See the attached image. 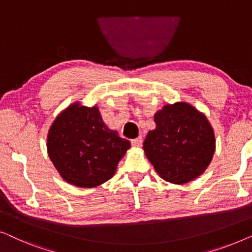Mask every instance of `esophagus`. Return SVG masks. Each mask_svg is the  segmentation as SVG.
<instances>
[{
	"label": "esophagus",
	"instance_id": "esophagus-1",
	"mask_svg": "<svg viewBox=\"0 0 252 252\" xmlns=\"http://www.w3.org/2000/svg\"><path fill=\"white\" fill-rule=\"evenodd\" d=\"M131 145L134 147H139L141 145V137H138V138H134V139L131 140Z\"/></svg>",
	"mask_w": 252,
	"mask_h": 252
}]
</instances>
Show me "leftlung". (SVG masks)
Segmentation results:
<instances>
[{
    "mask_svg": "<svg viewBox=\"0 0 252 252\" xmlns=\"http://www.w3.org/2000/svg\"><path fill=\"white\" fill-rule=\"evenodd\" d=\"M157 129L144 141L146 157L163 179L185 184L207 169L215 152L207 118L186 102H176L154 116Z\"/></svg>",
    "mask_w": 252,
    "mask_h": 252,
    "instance_id": "8db88e82",
    "label": "left lung"
}]
</instances>
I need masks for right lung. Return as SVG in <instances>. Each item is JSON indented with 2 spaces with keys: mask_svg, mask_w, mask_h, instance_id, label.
I'll list each match as a JSON object with an SVG mask.
<instances>
[{
  "mask_svg": "<svg viewBox=\"0 0 252 252\" xmlns=\"http://www.w3.org/2000/svg\"><path fill=\"white\" fill-rule=\"evenodd\" d=\"M130 141L102 122L97 107L74 104L63 112L48 134V153L67 183L95 187L114 175Z\"/></svg>",
  "mask_w": 252,
  "mask_h": 252,
  "instance_id": "right-lung-1",
  "label": "right lung"
}]
</instances>
